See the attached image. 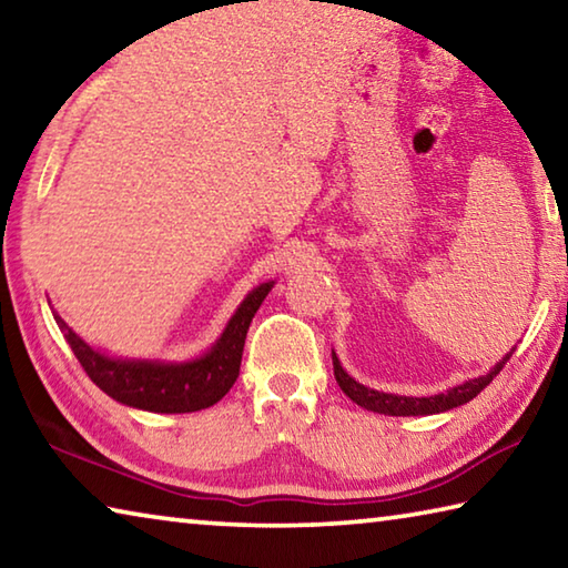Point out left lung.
Wrapping results in <instances>:
<instances>
[{"label": "left lung", "mask_w": 568, "mask_h": 568, "mask_svg": "<svg viewBox=\"0 0 568 568\" xmlns=\"http://www.w3.org/2000/svg\"><path fill=\"white\" fill-rule=\"evenodd\" d=\"M514 351H508L504 355V361H498L486 376H478L474 381L460 383V386L450 388L446 393H438V396H428V398H413V396H396V393H383V390H373L365 388L363 383L351 378L348 373L343 371V365L338 361V355L333 353V373L335 381H338L341 390L348 396L353 403H358L361 408L373 410V413H386V416H430V413H444L456 406H464V403L474 400L480 390H484L488 383H491L506 361L511 358Z\"/></svg>", "instance_id": "obj_1"}]
</instances>
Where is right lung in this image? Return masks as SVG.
Here are the masks:
<instances>
[{
    "instance_id": "add662e5",
    "label": "right lung",
    "mask_w": 568,
    "mask_h": 568,
    "mask_svg": "<svg viewBox=\"0 0 568 568\" xmlns=\"http://www.w3.org/2000/svg\"><path fill=\"white\" fill-rule=\"evenodd\" d=\"M273 283L253 287L203 358L187 363L110 358L90 348L60 315L54 321L94 386L124 406L152 413H192L215 406L240 376L245 335Z\"/></svg>"
}]
</instances>
